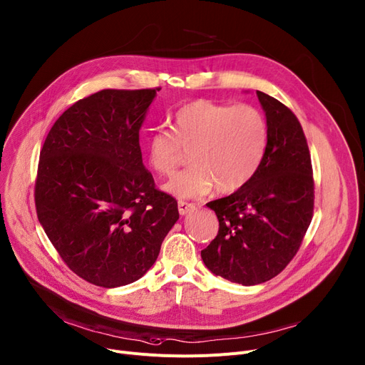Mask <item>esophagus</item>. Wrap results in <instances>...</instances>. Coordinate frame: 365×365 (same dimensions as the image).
Wrapping results in <instances>:
<instances>
[{
	"label": "esophagus",
	"instance_id": "1",
	"mask_svg": "<svg viewBox=\"0 0 365 365\" xmlns=\"http://www.w3.org/2000/svg\"><path fill=\"white\" fill-rule=\"evenodd\" d=\"M178 208H179V214H180V215H186V214H189L190 211L195 210V204L179 201V202H178Z\"/></svg>",
	"mask_w": 365,
	"mask_h": 365
}]
</instances>
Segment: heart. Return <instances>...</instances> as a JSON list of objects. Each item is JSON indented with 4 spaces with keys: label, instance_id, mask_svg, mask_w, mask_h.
Instances as JSON below:
<instances>
[{
    "label": "heart",
    "instance_id": "obj_1",
    "mask_svg": "<svg viewBox=\"0 0 365 365\" xmlns=\"http://www.w3.org/2000/svg\"><path fill=\"white\" fill-rule=\"evenodd\" d=\"M267 145L269 123L257 107L198 100L175 113L172 132L155 129L148 135L145 155L155 173L170 176L183 151H192L193 167L163 189L180 200H197L215 186L223 193L245 186L259 168Z\"/></svg>",
    "mask_w": 365,
    "mask_h": 365
}]
</instances>
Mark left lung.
Instances as JSON below:
<instances>
[{
	"instance_id": "obj_1",
	"label": "left lung",
	"mask_w": 365,
	"mask_h": 365,
	"mask_svg": "<svg viewBox=\"0 0 365 365\" xmlns=\"http://www.w3.org/2000/svg\"><path fill=\"white\" fill-rule=\"evenodd\" d=\"M269 123V145L254 178L226 198L207 204L218 233L201 251L207 269L254 286L277 276L298 252L311 223L314 182L307 139L297 115L257 91Z\"/></svg>"
}]
</instances>
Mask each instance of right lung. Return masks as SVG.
<instances>
[{"label":"right lung","mask_w":365,"mask_h":365,"mask_svg":"<svg viewBox=\"0 0 365 365\" xmlns=\"http://www.w3.org/2000/svg\"><path fill=\"white\" fill-rule=\"evenodd\" d=\"M157 89H104L67 108L38 165V220L71 272L101 287L136 282L179 220L173 197L155 189L139 130Z\"/></svg>","instance_id":"1"}]
</instances>
